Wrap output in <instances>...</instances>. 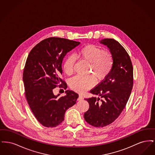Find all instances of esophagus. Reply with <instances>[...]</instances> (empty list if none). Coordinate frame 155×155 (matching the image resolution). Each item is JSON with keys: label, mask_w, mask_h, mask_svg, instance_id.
<instances>
[{"label": "esophagus", "mask_w": 155, "mask_h": 155, "mask_svg": "<svg viewBox=\"0 0 155 155\" xmlns=\"http://www.w3.org/2000/svg\"><path fill=\"white\" fill-rule=\"evenodd\" d=\"M84 99V97L82 95H79V97H78V101H81V100H82Z\"/></svg>", "instance_id": "1"}]
</instances>
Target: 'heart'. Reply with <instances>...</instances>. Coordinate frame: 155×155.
<instances>
[{"label": "heart", "instance_id": "heart-1", "mask_svg": "<svg viewBox=\"0 0 155 155\" xmlns=\"http://www.w3.org/2000/svg\"><path fill=\"white\" fill-rule=\"evenodd\" d=\"M77 58L88 62L89 71L99 80H104L113 68L114 59L110 52L95 45H87L78 51ZM75 58L73 55L68 56L63 63L64 73L70 75L73 73ZM95 79L92 75H77L70 80V87L76 92L83 93L92 88L95 84Z\"/></svg>", "mask_w": 155, "mask_h": 155}]
</instances>
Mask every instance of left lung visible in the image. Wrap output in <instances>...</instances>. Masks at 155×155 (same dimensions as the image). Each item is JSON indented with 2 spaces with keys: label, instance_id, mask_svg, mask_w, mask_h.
I'll return each mask as SVG.
<instances>
[{
  "label": "left lung",
  "instance_id": "obj_1",
  "mask_svg": "<svg viewBox=\"0 0 155 155\" xmlns=\"http://www.w3.org/2000/svg\"><path fill=\"white\" fill-rule=\"evenodd\" d=\"M106 45L114 59L110 74L90 92L102 98L92 97L85 99L89 108L84 118L90 125L103 127L118 118L124 109L133 87V66L125 49L113 39L100 41Z\"/></svg>",
  "mask_w": 155,
  "mask_h": 155
}]
</instances>
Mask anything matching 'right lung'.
Wrapping results in <instances>:
<instances>
[{"label": "right lung", "instance_id": "1", "mask_svg": "<svg viewBox=\"0 0 155 155\" xmlns=\"http://www.w3.org/2000/svg\"><path fill=\"white\" fill-rule=\"evenodd\" d=\"M80 44L65 38L51 37L42 41L30 52L23 71L25 95L37 120L46 127H55L64 119L66 111L76 103L78 95L66 91V95L55 96L56 87L66 89L61 78L64 57Z\"/></svg>", "mask_w": 155, "mask_h": 155}]
</instances>
